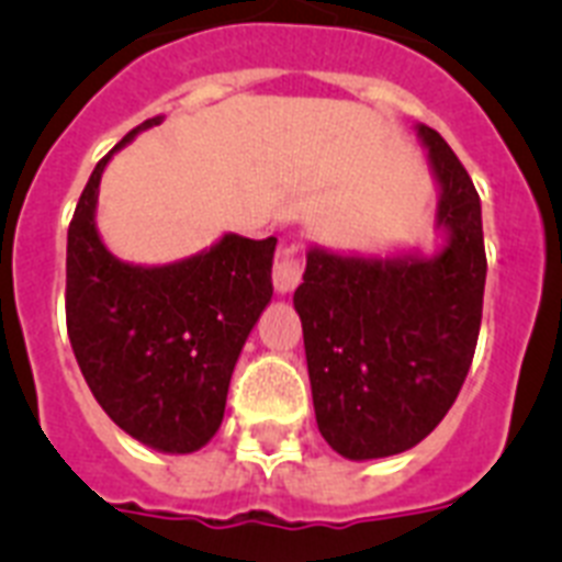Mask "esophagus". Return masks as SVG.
Returning <instances> with one entry per match:
<instances>
[{
  "label": "esophagus",
  "instance_id": "1",
  "mask_svg": "<svg viewBox=\"0 0 562 562\" xmlns=\"http://www.w3.org/2000/svg\"><path fill=\"white\" fill-rule=\"evenodd\" d=\"M301 258H297V250L295 247H286V250L278 252L276 258V267H272V284H276V290L281 292V295H286V292L295 290L297 284H301Z\"/></svg>",
  "mask_w": 562,
  "mask_h": 562
}]
</instances>
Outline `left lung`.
Masks as SVG:
<instances>
[{
	"label": "left lung",
	"instance_id": "obj_1",
	"mask_svg": "<svg viewBox=\"0 0 562 562\" xmlns=\"http://www.w3.org/2000/svg\"><path fill=\"white\" fill-rule=\"evenodd\" d=\"M436 182V252L306 247L292 295L321 436L351 461L389 459L445 419L473 362L484 304L481 200L436 128L416 123Z\"/></svg>",
	"mask_w": 562,
	"mask_h": 562
}]
</instances>
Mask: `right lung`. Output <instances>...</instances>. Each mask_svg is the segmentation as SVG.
<instances>
[{
    "mask_svg": "<svg viewBox=\"0 0 562 562\" xmlns=\"http://www.w3.org/2000/svg\"><path fill=\"white\" fill-rule=\"evenodd\" d=\"M166 114L148 117L95 166L67 233V331L81 374L109 419L157 453L205 448L252 326L272 301L278 238L225 233L168 265L114 256L98 233L109 160Z\"/></svg>",
    "mask_w": 562,
    "mask_h": 562,
    "instance_id": "right-lung-1",
    "label": "right lung"
}]
</instances>
